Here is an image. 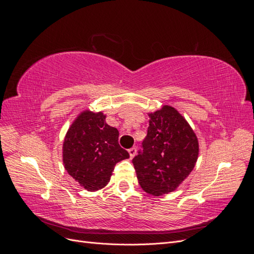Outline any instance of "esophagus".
I'll return each mask as SVG.
<instances>
[{"instance_id": "1", "label": "esophagus", "mask_w": 254, "mask_h": 254, "mask_svg": "<svg viewBox=\"0 0 254 254\" xmlns=\"http://www.w3.org/2000/svg\"><path fill=\"white\" fill-rule=\"evenodd\" d=\"M128 152H129V155H130V158H133L135 156V153H136V147L129 148Z\"/></svg>"}]
</instances>
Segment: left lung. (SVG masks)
Instances as JSON below:
<instances>
[{
  "label": "left lung",
  "mask_w": 254,
  "mask_h": 254,
  "mask_svg": "<svg viewBox=\"0 0 254 254\" xmlns=\"http://www.w3.org/2000/svg\"><path fill=\"white\" fill-rule=\"evenodd\" d=\"M147 135L132 159L137 180L146 193H171L193 171L198 140L182 115L171 106L149 113Z\"/></svg>",
  "instance_id": "1"
}]
</instances>
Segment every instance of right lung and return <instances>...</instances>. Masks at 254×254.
Wrapping results in <instances>:
<instances>
[{
  "mask_svg": "<svg viewBox=\"0 0 254 254\" xmlns=\"http://www.w3.org/2000/svg\"><path fill=\"white\" fill-rule=\"evenodd\" d=\"M105 120L102 112L83 111L67 130L64 142V168L90 191L107 186L115 164L129 158L119 144V130Z\"/></svg>",
  "mask_w": 254,
  "mask_h": 254,
  "instance_id": "right-lung-1",
  "label": "right lung"
}]
</instances>
